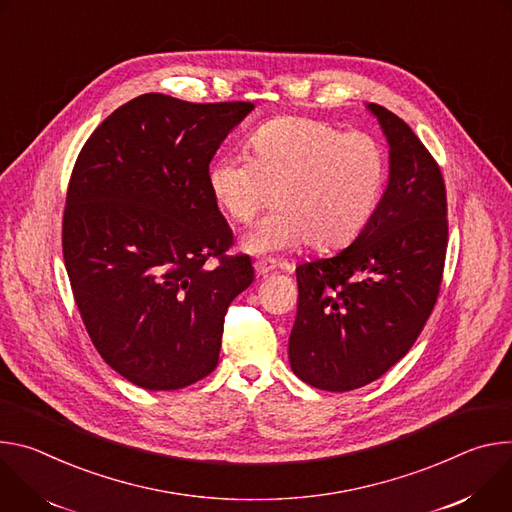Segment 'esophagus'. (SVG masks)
Instances as JSON below:
<instances>
[{"instance_id": "34e87169", "label": "esophagus", "mask_w": 512, "mask_h": 512, "mask_svg": "<svg viewBox=\"0 0 512 512\" xmlns=\"http://www.w3.org/2000/svg\"><path fill=\"white\" fill-rule=\"evenodd\" d=\"M254 270L258 276H268L272 270H274V264L272 262H266V260H258L254 264Z\"/></svg>"}]
</instances>
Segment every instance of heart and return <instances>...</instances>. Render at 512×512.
Here are the masks:
<instances>
[{
	"label": "heart",
	"mask_w": 512,
	"mask_h": 512,
	"mask_svg": "<svg viewBox=\"0 0 512 512\" xmlns=\"http://www.w3.org/2000/svg\"><path fill=\"white\" fill-rule=\"evenodd\" d=\"M250 158L223 154L209 164L207 187L217 209L236 223L278 207L242 238L250 254L309 244L348 246L370 223L388 177L382 144L364 132L344 134L309 118H282L250 138Z\"/></svg>",
	"instance_id": "b5f03b06"
}]
</instances>
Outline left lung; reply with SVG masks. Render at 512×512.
<instances>
[{
    "mask_svg": "<svg viewBox=\"0 0 512 512\" xmlns=\"http://www.w3.org/2000/svg\"><path fill=\"white\" fill-rule=\"evenodd\" d=\"M388 142V183L360 236L297 266L289 362L307 384L348 392L399 362L429 319L447 248L441 170L415 132L366 103Z\"/></svg>",
    "mask_w": 512,
    "mask_h": 512,
    "instance_id": "1",
    "label": "left lung"
}]
</instances>
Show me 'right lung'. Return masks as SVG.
<instances>
[{
    "instance_id": "1",
    "label": "right lung",
    "mask_w": 512,
    "mask_h": 512,
    "mask_svg": "<svg viewBox=\"0 0 512 512\" xmlns=\"http://www.w3.org/2000/svg\"><path fill=\"white\" fill-rule=\"evenodd\" d=\"M252 109L146 93L77 158L63 219L71 289L101 358L140 388L205 378L227 307L252 285L250 258L225 256L234 236L207 187L217 148Z\"/></svg>"
}]
</instances>
